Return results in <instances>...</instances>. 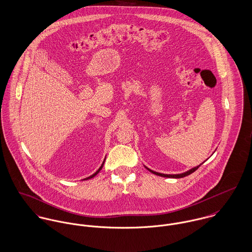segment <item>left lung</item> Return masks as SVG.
I'll use <instances>...</instances> for the list:
<instances>
[{"label": "left lung", "mask_w": 252, "mask_h": 252, "mask_svg": "<svg viewBox=\"0 0 252 252\" xmlns=\"http://www.w3.org/2000/svg\"><path fill=\"white\" fill-rule=\"evenodd\" d=\"M200 165H201V164H200ZM200 165H199V166H197V167L190 169L189 171H188V172H186V173H183V174H178V175H167V174H161V173H158V172H155V171H153V170H151V169H149V168H147V169H148L150 172H152L153 174H156V175H158V176H160V177H166V178H176V179H179V178H184V177H186V176H189V174L193 173V172L196 171L198 168L200 167Z\"/></svg>", "instance_id": "obj_1"}]
</instances>
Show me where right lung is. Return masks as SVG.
<instances>
[{
  "label": "right lung",
  "instance_id": "obj_1",
  "mask_svg": "<svg viewBox=\"0 0 252 252\" xmlns=\"http://www.w3.org/2000/svg\"><path fill=\"white\" fill-rule=\"evenodd\" d=\"M103 163H104V162H103ZM103 163H102V165H101V166H100V167H99V169H98V170H97V171H96V172H95V173H94V174H93V175H92V176H90V177H88V178H86V179H85V180H89V179H92V178H94V176H95V175H96V174H97V173H98V172H99V171H100V170H101V168H102V166H103Z\"/></svg>",
  "mask_w": 252,
  "mask_h": 252
}]
</instances>
